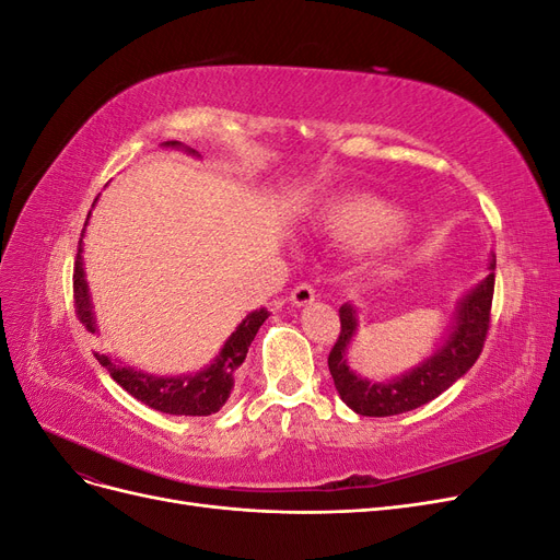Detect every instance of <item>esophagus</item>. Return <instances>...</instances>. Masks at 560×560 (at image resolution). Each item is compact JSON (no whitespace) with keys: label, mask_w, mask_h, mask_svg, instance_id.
<instances>
[{"label":"esophagus","mask_w":560,"mask_h":560,"mask_svg":"<svg viewBox=\"0 0 560 560\" xmlns=\"http://www.w3.org/2000/svg\"><path fill=\"white\" fill-rule=\"evenodd\" d=\"M290 301H292V306H296V308L311 306V303L315 301V290L311 284H299V287H294Z\"/></svg>","instance_id":"obj_1"}]
</instances>
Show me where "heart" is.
Here are the masks:
<instances>
[{
    "label": "heart",
    "instance_id": "1",
    "mask_svg": "<svg viewBox=\"0 0 560 560\" xmlns=\"http://www.w3.org/2000/svg\"><path fill=\"white\" fill-rule=\"evenodd\" d=\"M401 210L389 206L387 200L374 196H348L334 200L315 217V226L341 243H369L371 249H381L393 238V233L401 224Z\"/></svg>",
    "mask_w": 560,
    "mask_h": 560
}]
</instances>
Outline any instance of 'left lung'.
I'll return each mask as SVG.
<instances>
[{
	"mask_svg": "<svg viewBox=\"0 0 560 560\" xmlns=\"http://www.w3.org/2000/svg\"><path fill=\"white\" fill-rule=\"evenodd\" d=\"M493 270L495 257L490 254L488 276L457 299L442 343L425 360L387 381L364 378L350 369L348 348L360 327V311L354 303H343L341 311H338V315H341V334H338V341L329 352V371L338 397L354 413L383 418L413 411L442 395L455 381H460L483 350L495 287Z\"/></svg>",
	"mask_w": 560,
	"mask_h": 560,
	"instance_id": "obj_1",
	"label": "left lung"
}]
</instances>
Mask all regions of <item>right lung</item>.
I'll list each match as a JSON object with an SVG mask.
<instances>
[{
  "instance_id": "right-lung-1",
  "label": "right lung",
  "mask_w": 560,
  "mask_h": 560,
  "mask_svg": "<svg viewBox=\"0 0 560 560\" xmlns=\"http://www.w3.org/2000/svg\"><path fill=\"white\" fill-rule=\"evenodd\" d=\"M163 147L182 149L189 156H198L196 149L184 147L177 140L163 142ZM89 219H91V212H89ZM86 226H89V222H86ZM83 233H86V229H83ZM74 303H77V315L81 319V325L86 327L91 334H97L100 329L95 322V311H93V301H91L89 282H86V270H83V241H79V252H77V261H74ZM268 315L270 313L266 308L252 311L241 322V325L235 327V331L226 338L217 358L210 364L202 366L200 371H196V374L156 376V374H147V371H140L135 366H128L126 362L112 358V354L95 352V358L109 371V376L118 385H121L128 395L151 406V409H156L161 413H171V416H210V413H217L219 409H222L226 399L231 397L235 369L245 362L249 343L254 341V336H257L259 327L268 319Z\"/></svg>"
}]
</instances>
